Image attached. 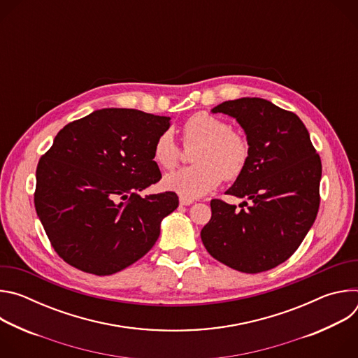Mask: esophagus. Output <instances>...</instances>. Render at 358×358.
I'll use <instances>...</instances> for the list:
<instances>
[{"instance_id": "obj_1", "label": "esophagus", "mask_w": 358, "mask_h": 358, "mask_svg": "<svg viewBox=\"0 0 358 358\" xmlns=\"http://www.w3.org/2000/svg\"><path fill=\"white\" fill-rule=\"evenodd\" d=\"M194 201L192 199H187V198H182L180 196V206H191Z\"/></svg>"}]
</instances>
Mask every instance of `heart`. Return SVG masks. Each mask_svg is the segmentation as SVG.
<instances>
[{
    "label": "heart",
    "mask_w": 358,
    "mask_h": 358,
    "mask_svg": "<svg viewBox=\"0 0 358 358\" xmlns=\"http://www.w3.org/2000/svg\"><path fill=\"white\" fill-rule=\"evenodd\" d=\"M182 131L187 143L201 141L194 155L196 164L167 174L163 180L167 191L194 199L217 188L224 177L235 180L243 173L249 145L241 134L231 131L227 122L202 112L191 116ZM152 159L163 169H173L178 163L180 148L170 130L157 137L152 145Z\"/></svg>",
    "instance_id": "1"
}]
</instances>
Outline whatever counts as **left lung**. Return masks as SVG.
Wrapping results in <instances>:
<instances>
[{
    "mask_svg": "<svg viewBox=\"0 0 358 358\" xmlns=\"http://www.w3.org/2000/svg\"><path fill=\"white\" fill-rule=\"evenodd\" d=\"M211 112L236 119L246 134L248 164L225 194L249 206L213 199L202 243L235 271H269L292 257L317 217L320 157L303 122L266 99L228 100Z\"/></svg>",
    "mask_w": 358,
    "mask_h": 358,
    "instance_id": "1",
    "label": "left lung"
}]
</instances>
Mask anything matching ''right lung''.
I'll use <instances>...</instances> for the list:
<instances>
[{"instance_id": "obj_1", "label": "right lung", "mask_w": 358, "mask_h": 358, "mask_svg": "<svg viewBox=\"0 0 358 358\" xmlns=\"http://www.w3.org/2000/svg\"><path fill=\"white\" fill-rule=\"evenodd\" d=\"M170 117L136 109H100L66 124L36 167L34 202L59 257L106 276L152 248L176 192L141 196L162 178L152 145Z\"/></svg>"}]
</instances>
